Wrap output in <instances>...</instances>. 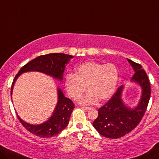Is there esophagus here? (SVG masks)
Returning a JSON list of instances; mask_svg holds the SVG:
<instances>
[{"label":"esophagus","instance_id":"1","mask_svg":"<svg viewBox=\"0 0 159 159\" xmlns=\"http://www.w3.org/2000/svg\"><path fill=\"white\" fill-rule=\"evenodd\" d=\"M91 107H83V109L84 110H85V111H89V110H90L91 109Z\"/></svg>","mask_w":159,"mask_h":159}]
</instances>
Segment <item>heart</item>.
<instances>
[{"mask_svg":"<svg viewBox=\"0 0 159 159\" xmlns=\"http://www.w3.org/2000/svg\"><path fill=\"white\" fill-rule=\"evenodd\" d=\"M119 72L113 63L87 61L75 68V73H69L65 80L66 91L74 100H78L87 89L89 91L80 99V103L91 105L107 100L114 93Z\"/></svg>","mask_w":159,"mask_h":159,"instance_id":"obj_1","label":"heart"}]
</instances>
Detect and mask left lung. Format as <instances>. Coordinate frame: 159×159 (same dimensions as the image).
Listing matches in <instances>:
<instances>
[{
	"label": "left lung",
	"mask_w": 159,
	"mask_h": 159,
	"mask_svg": "<svg viewBox=\"0 0 159 159\" xmlns=\"http://www.w3.org/2000/svg\"><path fill=\"white\" fill-rule=\"evenodd\" d=\"M134 68L131 80L142 89L141 100L136 108L131 109L123 102L124 86H120L105 105L98 109V115L93 125L99 134L109 139H118L134 130L143 118L151 96V86L147 74L139 63L127 59Z\"/></svg>",
	"instance_id": "8db88e82"
}]
</instances>
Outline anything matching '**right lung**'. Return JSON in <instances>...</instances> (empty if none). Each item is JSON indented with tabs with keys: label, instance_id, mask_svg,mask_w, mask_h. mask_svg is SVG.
Here are the masks:
<instances>
[{
	"label": "right lung",
	"instance_id": "1",
	"mask_svg": "<svg viewBox=\"0 0 159 159\" xmlns=\"http://www.w3.org/2000/svg\"><path fill=\"white\" fill-rule=\"evenodd\" d=\"M73 56L67 54L57 53L40 56L23 66L14 79L11 86V94L16 79L21 73L28 71H39L51 75L54 79L63 80V75L66 65ZM75 108L74 103L68 98L65 97L62 91L58 89V103L51 117L47 121L39 125H31L23 121L17 117L25 129L34 135L42 138H51L63 131L67 126L71 113Z\"/></svg>",
	"mask_w": 159,
	"mask_h": 159
}]
</instances>
